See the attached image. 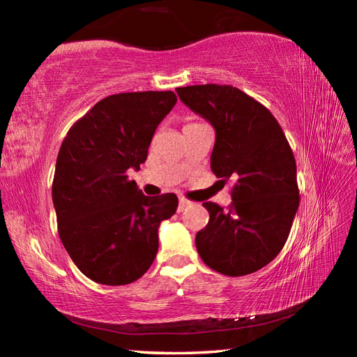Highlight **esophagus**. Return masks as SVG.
<instances>
[{"label": "esophagus", "mask_w": 357, "mask_h": 357, "mask_svg": "<svg viewBox=\"0 0 357 357\" xmlns=\"http://www.w3.org/2000/svg\"><path fill=\"white\" fill-rule=\"evenodd\" d=\"M190 202L189 200H185V198H179V203H178V211H179V213H183V211L184 209H187V208H189L190 206Z\"/></svg>", "instance_id": "1"}]
</instances>
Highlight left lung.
Instances as JSON below:
<instances>
[{"label":"left lung","mask_w":357,"mask_h":357,"mask_svg":"<svg viewBox=\"0 0 357 357\" xmlns=\"http://www.w3.org/2000/svg\"><path fill=\"white\" fill-rule=\"evenodd\" d=\"M176 93L215 130L211 170L234 181L229 211L203 203L209 222L197 233V250L220 274L255 273L283 249L299 206L293 151L273 113L238 88L211 83Z\"/></svg>","instance_id":"obj_1"}]
</instances>
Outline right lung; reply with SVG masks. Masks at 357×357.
Masks as SVG:
<instances>
[{"mask_svg":"<svg viewBox=\"0 0 357 357\" xmlns=\"http://www.w3.org/2000/svg\"><path fill=\"white\" fill-rule=\"evenodd\" d=\"M176 100L172 91L108 96L72 126L59 148L52 185L58 233L93 282L128 285L154 261L157 231L176 213L178 197H146L126 173L140 170Z\"/></svg>","mask_w":357,"mask_h":357,"instance_id":"1","label":"right lung"}]
</instances>
